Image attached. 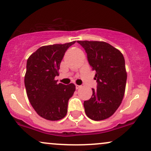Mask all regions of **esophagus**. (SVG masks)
Here are the masks:
<instances>
[{
    "instance_id": "esophagus-1",
    "label": "esophagus",
    "mask_w": 151,
    "mask_h": 151,
    "mask_svg": "<svg viewBox=\"0 0 151 151\" xmlns=\"http://www.w3.org/2000/svg\"><path fill=\"white\" fill-rule=\"evenodd\" d=\"M75 86H76V89H79V88L81 87L80 85H77V84H75Z\"/></svg>"
}]
</instances>
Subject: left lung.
Here are the masks:
<instances>
[{"mask_svg":"<svg viewBox=\"0 0 151 151\" xmlns=\"http://www.w3.org/2000/svg\"><path fill=\"white\" fill-rule=\"evenodd\" d=\"M85 50L87 60L96 72V89L84 101L85 113L93 121L108 119L115 113L124 98L127 73L122 53L109 43L100 41H77Z\"/></svg>","mask_w":151,"mask_h":151,"instance_id":"8db88e82","label":"left lung"}]
</instances>
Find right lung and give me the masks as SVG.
Here are the masks:
<instances>
[{
  "label": "right lung",
  "mask_w": 151,
  "mask_h": 151,
  "mask_svg": "<svg viewBox=\"0 0 151 151\" xmlns=\"http://www.w3.org/2000/svg\"><path fill=\"white\" fill-rule=\"evenodd\" d=\"M75 42L42 46L27 59L26 93L37 114L47 120H60L67 113L69 99L75 91V85L58 84L55 77L59 75L65 52Z\"/></svg>",
  "instance_id": "add662e5"
}]
</instances>
